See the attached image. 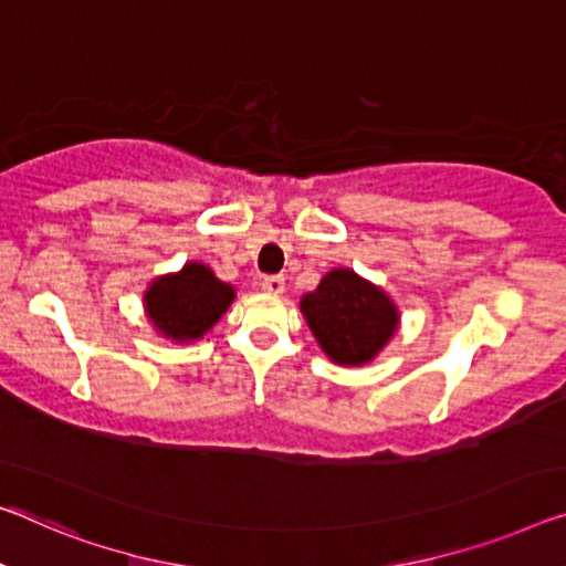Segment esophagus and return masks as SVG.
I'll return each mask as SVG.
<instances>
[{"instance_id":"obj_1","label":"esophagus","mask_w":566,"mask_h":566,"mask_svg":"<svg viewBox=\"0 0 566 566\" xmlns=\"http://www.w3.org/2000/svg\"><path fill=\"white\" fill-rule=\"evenodd\" d=\"M260 285H263L265 293L277 295V293H283L285 281H283V275H263V281H260Z\"/></svg>"}]
</instances>
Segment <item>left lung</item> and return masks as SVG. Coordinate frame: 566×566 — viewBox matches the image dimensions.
<instances>
[{
  "mask_svg": "<svg viewBox=\"0 0 566 566\" xmlns=\"http://www.w3.org/2000/svg\"><path fill=\"white\" fill-rule=\"evenodd\" d=\"M301 311L313 336L336 364L374 359L397 328V311L371 283L354 271H332L318 289L303 295Z\"/></svg>",
  "mask_w": 566,
  "mask_h": 566,
  "instance_id": "left-lung-1",
  "label": "left lung"
}]
</instances>
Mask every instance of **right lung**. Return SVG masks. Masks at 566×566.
Returning <instances> with one entry per match:
<instances>
[{
  "label": "right lung",
  "mask_w": 566,
  "mask_h": 566,
  "mask_svg": "<svg viewBox=\"0 0 566 566\" xmlns=\"http://www.w3.org/2000/svg\"><path fill=\"white\" fill-rule=\"evenodd\" d=\"M234 298L228 283L217 281L210 268L187 263L177 275H164L146 291V313L159 332L177 342L199 338Z\"/></svg>",
  "instance_id": "1"
}]
</instances>
